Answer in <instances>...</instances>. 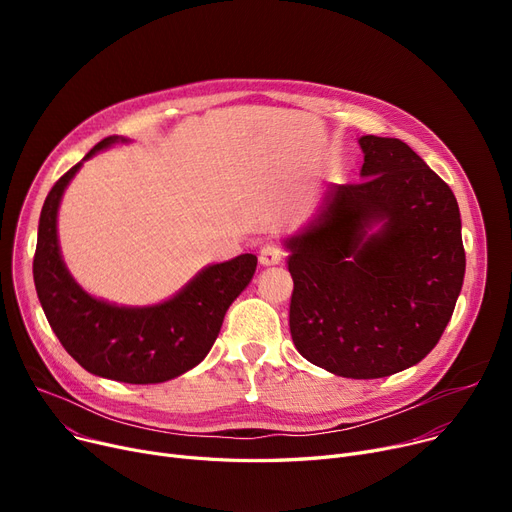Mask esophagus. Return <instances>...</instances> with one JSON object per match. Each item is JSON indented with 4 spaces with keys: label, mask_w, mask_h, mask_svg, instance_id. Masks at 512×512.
Wrapping results in <instances>:
<instances>
[{
    "label": "esophagus",
    "mask_w": 512,
    "mask_h": 512,
    "mask_svg": "<svg viewBox=\"0 0 512 512\" xmlns=\"http://www.w3.org/2000/svg\"><path fill=\"white\" fill-rule=\"evenodd\" d=\"M284 257V249L276 242H265L259 251V263L261 265H278Z\"/></svg>",
    "instance_id": "1"
}]
</instances>
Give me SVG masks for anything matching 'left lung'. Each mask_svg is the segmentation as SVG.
Returning a JSON list of instances; mask_svg holds the SVG:
<instances>
[{
	"mask_svg": "<svg viewBox=\"0 0 512 512\" xmlns=\"http://www.w3.org/2000/svg\"><path fill=\"white\" fill-rule=\"evenodd\" d=\"M355 184H332L317 218L286 240L290 334L313 365L375 380L438 344L465 278L450 186L398 139L365 134ZM382 223L378 233L371 225Z\"/></svg>",
	"mask_w": 512,
	"mask_h": 512,
	"instance_id": "obj_1",
	"label": "left lung"
}]
</instances>
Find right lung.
Here are the masks:
<instances>
[{
    "instance_id": "add662e5",
    "label": "right lung",
    "mask_w": 512,
    "mask_h": 512,
    "mask_svg": "<svg viewBox=\"0 0 512 512\" xmlns=\"http://www.w3.org/2000/svg\"><path fill=\"white\" fill-rule=\"evenodd\" d=\"M107 137L85 157L110 147ZM72 166L49 191L37 234L33 278L51 330L89 373L124 384H159L199 365L220 334L224 315L251 282V253L205 267L176 297L153 307H116L80 288L60 255L58 207L64 188L83 166Z\"/></svg>"
}]
</instances>
